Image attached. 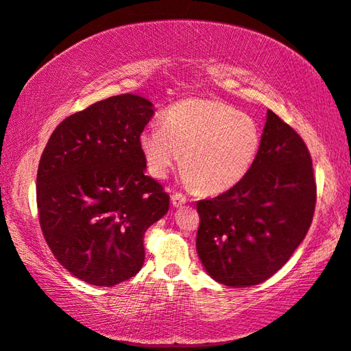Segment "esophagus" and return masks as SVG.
Here are the masks:
<instances>
[{"label":"esophagus","instance_id":"34e87169","mask_svg":"<svg viewBox=\"0 0 351 351\" xmlns=\"http://www.w3.org/2000/svg\"><path fill=\"white\" fill-rule=\"evenodd\" d=\"M171 204H172V206H174V208H179V206L186 204V197L183 194L176 193V194L171 195Z\"/></svg>","mask_w":351,"mask_h":351}]
</instances>
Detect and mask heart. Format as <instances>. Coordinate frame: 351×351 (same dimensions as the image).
<instances>
[{
  "instance_id": "heart-1",
  "label": "heart",
  "mask_w": 351,
  "mask_h": 351,
  "mask_svg": "<svg viewBox=\"0 0 351 351\" xmlns=\"http://www.w3.org/2000/svg\"><path fill=\"white\" fill-rule=\"evenodd\" d=\"M261 145L262 131L253 117L214 98L172 104L163 125L149 123L138 134V149L151 177L166 179L180 162L183 183L208 194L228 191L242 182Z\"/></svg>"
}]
</instances>
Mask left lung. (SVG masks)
Returning <instances> with one entry per match:
<instances>
[{"label": "left lung", "mask_w": 351, "mask_h": 351, "mask_svg": "<svg viewBox=\"0 0 351 351\" xmlns=\"http://www.w3.org/2000/svg\"><path fill=\"white\" fill-rule=\"evenodd\" d=\"M316 182L304 140L273 110L262 145L242 182L197 202V254L206 273L226 287L257 285L279 271L308 231Z\"/></svg>", "instance_id": "8db88e82"}]
</instances>
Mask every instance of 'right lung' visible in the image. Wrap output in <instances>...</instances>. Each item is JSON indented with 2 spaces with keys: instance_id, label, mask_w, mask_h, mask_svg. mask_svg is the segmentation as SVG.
I'll return each instance as SVG.
<instances>
[{
  "instance_id": "1",
  "label": "right lung",
  "mask_w": 351,
  "mask_h": 351,
  "mask_svg": "<svg viewBox=\"0 0 351 351\" xmlns=\"http://www.w3.org/2000/svg\"><path fill=\"white\" fill-rule=\"evenodd\" d=\"M152 108L134 94L97 101L61 121L41 154V231L55 259L90 285L114 287L137 274L145 232L169 210L138 149Z\"/></svg>"
}]
</instances>
